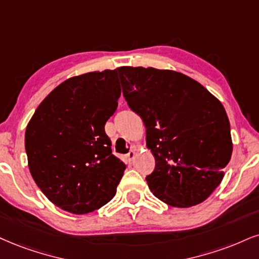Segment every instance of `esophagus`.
Here are the masks:
<instances>
[{
  "label": "esophagus",
  "instance_id": "34e87169",
  "mask_svg": "<svg viewBox=\"0 0 259 259\" xmlns=\"http://www.w3.org/2000/svg\"><path fill=\"white\" fill-rule=\"evenodd\" d=\"M136 156H137V154H136L135 150H131V151L128 152V154H127L126 156H124V157H126V161L128 162V163H132L133 159L136 158Z\"/></svg>",
  "mask_w": 259,
  "mask_h": 259
}]
</instances>
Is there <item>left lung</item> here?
<instances>
[{
	"mask_svg": "<svg viewBox=\"0 0 259 259\" xmlns=\"http://www.w3.org/2000/svg\"><path fill=\"white\" fill-rule=\"evenodd\" d=\"M123 97L142 117L155 170L146 177L159 200L175 207L204 202L231 159V124L215 96L190 76L152 67L117 68Z\"/></svg>",
	"mask_w": 259,
	"mask_h": 259,
	"instance_id": "left-lung-1",
	"label": "left lung"
}]
</instances>
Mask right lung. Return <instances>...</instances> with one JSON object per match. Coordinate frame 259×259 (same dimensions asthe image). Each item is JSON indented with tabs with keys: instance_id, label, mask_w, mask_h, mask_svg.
<instances>
[{
	"instance_id": "1",
	"label": "right lung",
	"mask_w": 259,
	"mask_h": 259,
	"mask_svg": "<svg viewBox=\"0 0 259 259\" xmlns=\"http://www.w3.org/2000/svg\"><path fill=\"white\" fill-rule=\"evenodd\" d=\"M120 95L117 69L72 76L41 101L28 121L30 173L44 196L65 211L92 212L116 193L126 165L111 154L104 124Z\"/></svg>"
}]
</instances>
